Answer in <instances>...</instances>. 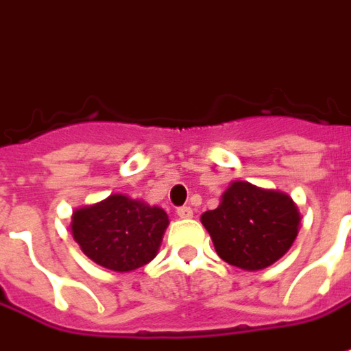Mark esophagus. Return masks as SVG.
<instances>
[{
    "instance_id": "34e87169",
    "label": "esophagus",
    "mask_w": 351,
    "mask_h": 351,
    "mask_svg": "<svg viewBox=\"0 0 351 351\" xmlns=\"http://www.w3.org/2000/svg\"><path fill=\"white\" fill-rule=\"evenodd\" d=\"M176 215H178V217H182V219H188V217H192V215H194V210H192L190 206H180V208L176 210Z\"/></svg>"
}]
</instances>
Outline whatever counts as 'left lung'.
<instances>
[{
  "instance_id": "left-lung-1",
  "label": "left lung",
  "mask_w": 351,
  "mask_h": 351,
  "mask_svg": "<svg viewBox=\"0 0 351 351\" xmlns=\"http://www.w3.org/2000/svg\"><path fill=\"white\" fill-rule=\"evenodd\" d=\"M299 212L287 194L233 182L219 208L202 215L215 252L243 270H262L280 260L299 233Z\"/></svg>"
}]
</instances>
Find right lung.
Listing matches in <instances>:
<instances>
[{
  "label": "right lung",
  "mask_w": 351,
  "mask_h": 351,
  "mask_svg": "<svg viewBox=\"0 0 351 351\" xmlns=\"http://www.w3.org/2000/svg\"><path fill=\"white\" fill-rule=\"evenodd\" d=\"M169 217L161 208L114 194L73 213L71 233L99 266L130 272L155 258Z\"/></svg>",
  "instance_id": "add662e5"
}]
</instances>
